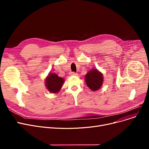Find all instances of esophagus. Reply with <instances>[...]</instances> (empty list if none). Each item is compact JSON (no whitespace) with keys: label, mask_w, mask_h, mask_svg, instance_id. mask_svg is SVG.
<instances>
[{"label":"esophagus","mask_w":149,"mask_h":149,"mask_svg":"<svg viewBox=\"0 0 149 149\" xmlns=\"http://www.w3.org/2000/svg\"><path fill=\"white\" fill-rule=\"evenodd\" d=\"M70 75H77L78 74L76 73V72H71L70 73Z\"/></svg>","instance_id":"esophagus-1"}]
</instances>
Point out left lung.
<instances>
[{"mask_svg":"<svg viewBox=\"0 0 149 149\" xmlns=\"http://www.w3.org/2000/svg\"><path fill=\"white\" fill-rule=\"evenodd\" d=\"M85 81L88 86L92 91H97L101 88L103 84L102 74L98 72L97 69H92L85 75Z\"/></svg>","mask_w":149,"mask_h":149,"instance_id":"left-lung-1","label":"left lung"}]
</instances>
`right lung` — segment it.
Masks as SVG:
<instances>
[{"instance_id":"1","label":"right lung","mask_w":149,"mask_h":149,"mask_svg":"<svg viewBox=\"0 0 149 149\" xmlns=\"http://www.w3.org/2000/svg\"><path fill=\"white\" fill-rule=\"evenodd\" d=\"M63 83V79L58 77L57 74H49L46 79V86L49 92L57 93L60 90Z\"/></svg>"}]
</instances>
